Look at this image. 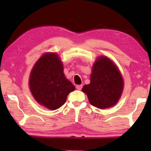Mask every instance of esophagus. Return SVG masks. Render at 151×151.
Wrapping results in <instances>:
<instances>
[{"mask_svg": "<svg viewBox=\"0 0 151 151\" xmlns=\"http://www.w3.org/2000/svg\"><path fill=\"white\" fill-rule=\"evenodd\" d=\"M76 88H77L78 90H81L82 89V85H81V84H80V85H77L76 86Z\"/></svg>", "mask_w": 151, "mask_h": 151, "instance_id": "obj_1", "label": "esophagus"}]
</instances>
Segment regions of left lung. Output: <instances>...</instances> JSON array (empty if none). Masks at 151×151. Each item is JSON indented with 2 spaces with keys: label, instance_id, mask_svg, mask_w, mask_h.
<instances>
[{
  "label": "left lung",
  "instance_id": "8db88e82",
  "mask_svg": "<svg viewBox=\"0 0 151 151\" xmlns=\"http://www.w3.org/2000/svg\"><path fill=\"white\" fill-rule=\"evenodd\" d=\"M91 82L82 91L92 106L99 109L113 106L117 103L124 88L120 72L110 59L101 57L93 66Z\"/></svg>",
  "mask_w": 151,
  "mask_h": 151
}]
</instances>
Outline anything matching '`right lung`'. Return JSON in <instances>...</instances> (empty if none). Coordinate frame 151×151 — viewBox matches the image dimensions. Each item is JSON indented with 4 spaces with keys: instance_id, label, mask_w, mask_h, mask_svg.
<instances>
[{
    "instance_id": "right-lung-1",
    "label": "right lung",
    "mask_w": 151,
    "mask_h": 151,
    "mask_svg": "<svg viewBox=\"0 0 151 151\" xmlns=\"http://www.w3.org/2000/svg\"><path fill=\"white\" fill-rule=\"evenodd\" d=\"M30 88L38 103L55 110L65 103L67 95L75 87L66 79L63 66L56 54L42 55L32 68Z\"/></svg>"
}]
</instances>
